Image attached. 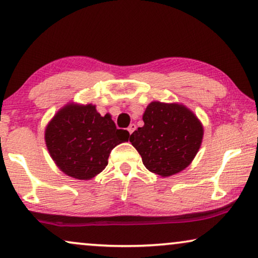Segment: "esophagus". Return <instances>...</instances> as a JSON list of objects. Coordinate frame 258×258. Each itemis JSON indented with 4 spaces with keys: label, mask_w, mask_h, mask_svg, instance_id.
Here are the masks:
<instances>
[{
    "label": "esophagus",
    "mask_w": 258,
    "mask_h": 258,
    "mask_svg": "<svg viewBox=\"0 0 258 258\" xmlns=\"http://www.w3.org/2000/svg\"><path fill=\"white\" fill-rule=\"evenodd\" d=\"M135 129H136V125L134 124V123H132V124H130V125L128 126V132H129V134H133L134 132H135Z\"/></svg>",
    "instance_id": "esophagus-1"
}]
</instances>
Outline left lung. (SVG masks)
Listing matches in <instances>:
<instances>
[{
	"mask_svg": "<svg viewBox=\"0 0 258 258\" xmlns=\"http://www.w3.org/2000/svg\"><path fill=\"white\" fill-rule=\"evenodd\" d=\"M143 122L142 128L130 135V142L144 167L162 177L184 170L203 139V125L196 115L183 104L151 102Z\"/></svg>",
	"mask_w": 258,
	"mask_h": 258,
	"instance_id": "left-lung-1",
	"label": "left lung"
}]
</instances>
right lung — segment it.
I'll use <instances>...</instances> for the list:
<instances>
[{
	"label": "right lung",
	"instance_id": "obj_1",
	"mask_svg": "<svg viewBox=\"0 0 258 258\" xmlns=\"http://www.w3.org/2000/svg\"><path fill=\"white\" fill-rule=\"evenodd\" d=\"M56 165L76 179H90L108 164L110 151L128 142L129 133L116 128L110 115L101 116L93 104L69 103L59 109L44 133Z\"/></svg>",
	"mask_w": 258,
	"mask_h": 258
}]
</instances>
